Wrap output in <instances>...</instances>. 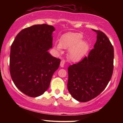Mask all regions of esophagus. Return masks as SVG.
Listing matches in <instances>:
<instances>
[{
	"label": "esophagus",
	"instance_id": "1",
	"mask_svg": "<svg viewBox=\"0 0 123 123\" xmlns=\"http://www.w3.org/2000/svg\"><path fill=\"white\" fill-rule=\"evenodd\" d=\"M64 64H65V61L64 60H62L61 62H60V67L63 68V67H64Z\"/></svg>",
	"mask_w": 123,
	"mask_h": 123
}]
</instances>
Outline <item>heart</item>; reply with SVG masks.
<instances>
[{"mask_svg":"<svg viewBox=\"0 0 123 123\" xmlns=\"http://www.w3.org/2000/svg\"><path fill=\"white\" fill-rule=\"evenodd\" d=\"M81 33L68 32L62 36L60 43H55L54 49L57 53H61L62 49H69L68 56L72 62L80 60L88 50L87 42L82 39Z\"/></svg>","mask_w":123,"mask_h":123,"instance_id":"b5f03b06","label":"heart"}]
</instances>
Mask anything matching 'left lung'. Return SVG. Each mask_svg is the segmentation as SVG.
<instances>
[{"label":"left lung","instance_id":"1","mask_svg":"<svg viewBox=\"0 0 123 123\" xmlns=\"http://www.w3.org/2000/svg\"><path fill=\"white\" fill-rule=\"evenodd\" d=\"M97 41L88 56L68 67V91L75 100L87 102L100 95L111 78L114 48L105 33L93 30Z\"/></svg>","mask_w":123,"mask_h":123}]
</instances>
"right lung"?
<instances>
[{"label": "right lung", "mask_w": 123, "mask_h": 123, "mask_svg": "<svg viewBox=\"0 0 123 123\" xmlns=\"http://www.w3.org/2000/svg\"><path fill=\"white\" fill-rule=\"evenodd\" d=\"M55 28L46 24L33 25L19 32L11 45L9 70L16 86L25 95L36 97L50 86L60 60L48 50L53 46Z\"/></svg>", "instance_id": "1"}]
</instances>
